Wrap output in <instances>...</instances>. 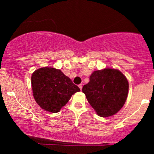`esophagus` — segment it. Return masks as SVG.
I'll list each match as a JSON object with an SVG mask.
<instances>
[{
    "mask_svg": "<svg viewBox=\"0 0 154 154\" xmlns=\"http://www.w3.org/2000/svg\"><path fill=\"white\" fill-rule=\"evenodd\" d=\"M79 89L80 90H82V84H80V85H79Z\"/></svg>",
    "mask_w": 154,
    "mask_h": 154,
    "instance_id": "34e87169",
    "label": "esophagus"
}]
</instances>
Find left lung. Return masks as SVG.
<instances>
[{
    "label": "left lung",
    "instance_id": "1",
    "mask_svg": "<svg viewBox=\"0 0 154 154\" xmlns=\"http://www.w3.org/2000/svg\"><path fill=\"white\" fill-rule=\"evenodd\" d=\"M129 84L125 76L114 69L95 71L82 92L97 114L106 117L117 113L126 101Z\"/></svg>",
    "mask_w": 154,
    "mask_h": 154
}]
</instances>
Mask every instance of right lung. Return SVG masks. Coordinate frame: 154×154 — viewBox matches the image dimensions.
Instances as JSON below:
<instances>
[{"mask_svg":"<svg viewBox=\"0 0 154 154\" xmlns=\"http://www.w3.org/2000/svg\"><path fill=\"white\" fill-rule=\"evenodd\" d=\"M32 87L35 101L44 110L57 113L80 89L61 70L43 67L33 72Z\"/></svg>","mask_w":154,"mask_h":154,"instance_id":"add662e5","label":"right lung"}]
</instances>
